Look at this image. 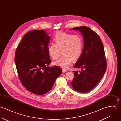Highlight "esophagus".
Segmentation results:
<instances>
[{"label": "esophagus", "mask_w": 121, "mask_h": 121, "mask_svg": "<svg viewBox=\"0 0 121 121\" xmlns=\"http://www.w3.org/2000/svg\"><path fill=\"white\" fill-rule=\"evenodd\" d=\"M67 72V69H62V73H65V72Z\"/></svg>", "instance_id": "34e87169"}]
</instances>
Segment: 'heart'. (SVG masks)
Returning a JSON list of instances; mask_svg holds the SVG:
<instances>
[{
	"mask_svg": "<svg viewBox=\"0 0 121 121\" xmlns=\"http://www.w3.org/2000/svg\"><path fill=\"white\" fill-rule=\"evenodd\" d=\"M53 40L54 43H52L48 47V52L50 57L53 60L58 59L61 54L63 55L54 65L67 68L72 60H78L82 54L83 42L80 35L68 33L65 32L58 31L55 34Z\"/></svg>",
	"mask_w": 121,
	"mask_h": 121,
	"instance_id": "obj_1",
	"label": "heart"
}]
</instances>
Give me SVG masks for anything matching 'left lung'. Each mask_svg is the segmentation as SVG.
Masks as SVG:
<instances>
[{
  "label": "left lung",
  "instance_id": "left-lung-1",
  "mask_svg": "<svg viewBox=\"0 0 121 121\" xmlns=\"http://www.w3.org/2000/svg\"><path fill=\"white\" fill-rule=\"evenodd\" d=\"M72 29L78 30L83 39V48L80 58L75 64L81 71H74L71 84L79 92L85 93L94 88L105 73L107 62L100 37L90 28L81 26Z\"/></svg>",
  "mask_w": 121,
  "mask_h": 121
}]
</instances>
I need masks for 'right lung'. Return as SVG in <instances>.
<instances>
[{
  "instance_id": "add662e5",
  "label": "right lung",
  "mask_w": 121,
  "mask_h": 121,
  "mask_svg": "<svg viewBox=\"0 0 121 121\" xmlns=\"http://www.w3.org/2000/svg\"><path fill=\"white\" fill-rule=\"evenodd\" d=\"M50 39L43 30L29 31L15 52V63L20 80L27 90L37 95L48 92L62 73L60 67L49 66Z\"/></svg>"
}]
</instances>
